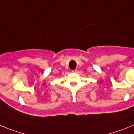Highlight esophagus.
Masks as SVG:
<instances>
[{
  "label": "esophagus",
  "instance_id": "34e87169",
  "mask_svg": "<svg viewBox=\"0 0 134 134\" xmlns=\"http://www.w3.org/2000/svg\"><path fill=\"white\" fill-rule=\"evenodd\" d=\"M77 69H75V70H73V71H72V73H77Z\"/></svg>",
  "mask_w": 134,
  "mask_h": 134
}]
</instances>
